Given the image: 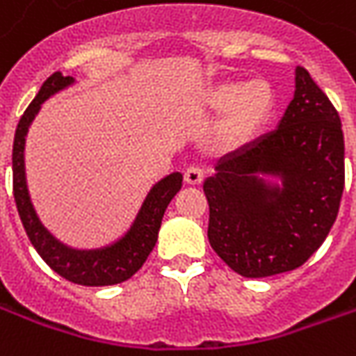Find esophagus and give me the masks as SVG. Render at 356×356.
<instances>
[{"mask_svg":"<svg viewBox=\"0 0 356 356\" xmlns=\"http://www.w3.org/2000/svg\"><path fill=\"white\" fill-rule=\"evenodd\" d=\"M185 181L188 185H200L204 181V170L198 165H188L185 171Z\"/></svg>","mask_w":356,"mask_h":356,"instance_id":"1","label":"esophagus"}]
</instances>
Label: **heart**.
Wrapping results in <instances>:
<instances>
[{
	"instance_id": "b5f03b06",
	"label": "heart",
	"mask_w": 356,
	"mask_h": 356,
	"mask_svg": "<svg viewBox=\"0 0 356 356\" xmlns=\"http://www.w3.org/2000/svg\"><path fill=\"white\" fill-rule=\"evenodd\" d=\"M204 101L211 110H223L216 139L227 150L250 145L263 131L275 108V93L263 80L219 81L208 89Z\"/></svg>"
}]
</instances>
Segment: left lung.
I'll return each mask as SVG.
<instances>
[{"instance_id":"1","label":"left lung","mask_w":356,"mask_h":356,"mask_svg":"<svg viewBox=\"0 0 356 356\" xmlns=\"http://www.w3.org/2000/svg\"><path fill=\"white\" fill-rule=\"evenodd\" d=\"M343 186L339 114L298 66L296 93L278 127L221 158L204 181L209 244L246 278L293 270L328 236Z\"/></svg>"}]
</instances>
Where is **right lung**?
Segmentation results:
<instances>
[{
	"label": "right lung",
	"instance_id": "right-lung-1",
	"mask_svg": "<svg viewBox=\"0 0 356 356\" xmlns=\"http://www.w3.org/2000/svg\"><path fill=\"white\" fill-rule=\"evenodd\" d=\"M72 83L74 78L63 76L60 72L49 76L20 118L13 143V194H15L20 221L24 225V231L32 246L57 275L81 286H112L131 278L154 250L162 217L173 196L181 191L183 175L175 171L162 181H158L147 194L129 231L110 246L97 248V250H76L55 238L40 221L28 194L24 145H26L28 127L34 122L43 102Z\"/></svg>",
	"mask_w": 356,
	"mask_h": 356
}]
</instances>
